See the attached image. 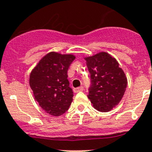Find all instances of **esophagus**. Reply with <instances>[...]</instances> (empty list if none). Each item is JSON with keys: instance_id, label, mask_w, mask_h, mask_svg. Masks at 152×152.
<instances>
[{"instance_id": "esophagus-1", "label": "esophagus", "mask_w": 152, "mask_h": 152, "mask_svg": "<svg viewBox=\"0 0 152 152\" xmlns=\"http://www.w3.org/2000/svg\"><path fill=\"white\" fill-rule=\"evenodd\" d=\"M83 90H84V87L83 86H81L78 87V88H76V89H74V92H81V91H83Z\"/></svg>"}]
</instances>
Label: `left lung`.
I'll list each match as a JSON object with an SVG mask.
<instances>
[{
    "label": "left lung",
    "mask_w": 152,
    "mask_h": 152,
    "mask_svg": "<svg viewBox=\"0 0 152 152\" xmlns=\"http://www.w3.org/2000/svg\"><path fill=\"white\" fill-rule=\"evenodd\" d=\"M90 73L88 98L99 112H109L118 104L127 87V79L117 60L105 52L85 58Z\"/></svg>",
    "instance_id": "left-lung-1"
}]
</instances>
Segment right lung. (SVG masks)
<instances>
[{
  "instance_id": "add662e5",
  "label": "right lung",
  "mask_w": 152,
  "mask_h": 152,
  "mask_svg": "<svg viewBox=\"0 0 152 152\" xmlns=\"http://www.w3.org/2000/svg\"><path fill=\"white\" fill-rule=\"evenodd\" d=\"M75 60L73 55L49 53L39 62L30 76L34 98L45 112L60 116L69 109L73 97L68 71Z\"/></svg>"
}]
</instances>
